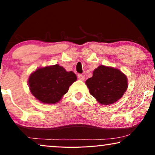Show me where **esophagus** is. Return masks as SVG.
Masks as SVG:
<instances>
[{"mask_svg":"<svg viewBox=\"0 0 155 155\" xmlns=\"http://www.w3.org/2000/svg\"><path fill=\"white\" fill-rule=\"evenodd\" d=\"M78 78L80 80H82V81L84 80V76L83 75H82V74H79V75H78Z\"/></svg>","mask_w":155,"mask_h":155,"instance_id":"obj_1","label":"esophagus"}]
</instances>
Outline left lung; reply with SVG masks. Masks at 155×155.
Wrapping results in <instances>:
<instances>
[{"instance_id":"1","label":"left lung","mask_w":155,"mask_h":155,"mask_svg":"<svg viewBox=\"0 0 155 155\" xmlns=\"http://www.w3.org/2000/svg\"><path fill=\"white\" fill-rule=\"evenodd\" d=\"M91 95L99 104L109 105L123 97L128 88L126 75L119 69L101 65L85 82Z\"/></svg>"}]
</instances>
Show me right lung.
<instances>
[{
  "mask_svg": "<svg viewBox=\"0 0 155 155\" xmlns=\"http://www.w3.org/2000/svg\"><path fill=\"white\" fill-rule=\"evenodd\" d=\"M77 80L73 71L68 72L58 64L37 68L29 75L28 85L34 97L41 103L54 104Z\"/></svg>",
  "mask_w": 155,
  "mask_h": 155,
  "instance_id": "right-lung-1",
  "label": "right lung"
}]
</instances>
